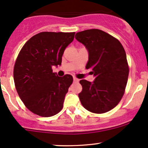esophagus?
<instances>
[{
	"mask_svg": "<svg viewBox=\"0 0 148 148\" xmlns=\"http://www.w3.org/2000/svg\"><path fill=\"white\" fill-rule=\"evenodd\" d=\"M73 79H74V82H75V83H77V82L79 81V80H78V78H76V77H74V78H73Z\"/></svg>",
	"mask_w": 148,
	"mask_h": 148,
	"instance_id": "esophagus-1",
	"label": "esophagus"
}]
</instances>
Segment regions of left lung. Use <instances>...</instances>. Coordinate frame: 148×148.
Here are the masks:
<instances>
[{
    "instance_id": "8db88e82",
    "label": "left lung",
    "mask_w": 148,
    "mask_h": 148,
    "mask_svg": "<svg viewBox=\"0 0 148 148\" xmlns=\"http://www.w3.org/2000/svg\"><path fill=\"white\" fill-rule=\"evenodd\" d=\"M75 38L89 52L86 69L95 76L93 83L80 80L78 94L85 109L101 114L115 108L125 93L129 74L126 52L120 42L100 29L78 32Z\"/></svg>"
}]
</instances>
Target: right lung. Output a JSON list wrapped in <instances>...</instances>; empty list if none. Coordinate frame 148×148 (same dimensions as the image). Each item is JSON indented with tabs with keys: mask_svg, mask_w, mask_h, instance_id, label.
I'll return each mask as SVG.
<instances>
[{
	"mask_svg": "<svg viewBox=\"0 0 148 148\" xmlns=\"http://www.w3.org/2000/svg\"><path fill=\"white\" fill-rule=\"evenodd\" d=\"M75 33L41 32L30 38L15 62V87L26 107L42 117L59 113L73 77H59L52 67L61 65L67 46Z\"/></svg>",
	"mask_w": 148,
	"mask_h": 148,
	"instance_id": "right-lung-1",
	"label": "right lung"
}]
</instances>
